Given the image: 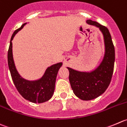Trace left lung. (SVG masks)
<instances>
[{"instance_id":"obj_1","label":"left lung","mask_w":127,"mask_h":127,"mask_svg":"<svg viewBox=\"0 0 127 127\" xmlns=\"http://www.w3.org/2000/svg\"><path fill=\"white\" fill-rule=\"evenodd\" d=\"M88 24L99 28L104 39L105 54L99 66L91 72H83L67 67L69 81L74 94L84 101L94 99L106 91L111 81L115 62V48L107 28L91 20Z\"/></svg>"}]
</instances>
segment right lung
Instances as JSON below:
<instances>
[{
	"instance_id": "1",
	"label": "right lung",
	"mask_w": 127,
	"mask_h": 127,
	"mask_svg": "<svg viewBox=\"0 0 127 127\" xmlns=\"http://www.w3.org/2000/svg\"><path fill=\"white\" fill-rule=\"evenodd\" d=\"M23 24L20 28L13 32L8 51V65L11 76L16 88L21 96L28 101L34 103H42L52 97L55 90L56 77L62 63H58L48 67L41 78L36 81H28L21 77L15 66L12 54V42L15 35L23 28Z\"/></svg>"
}]
</instances>
